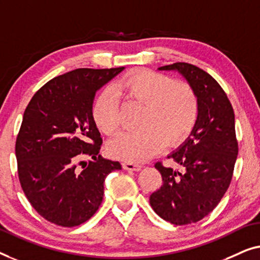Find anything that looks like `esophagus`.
<instances>
[{
    "label": "esophagus",
    "mask_w": 260,
    "mask_h": 260,
    "mask_svg": "<svg viewBox=\"0 0 260 260\" xmlns=\"http://www.w3.org/2000/svg\"><path fill=\"white\" fill-rule=\"evenodd\" d=\"M122 167H123V170L133 171V172H139L141 170V165H139V164H134V162H129V161L123 162Z\"/></svg>",
    "instance_id": "obj_1"
}]
</instances>
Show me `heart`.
I'll return each mask as SVG.
<instances>
[{
  "label": "heart",
  "mask_w": 260,
  "mask_h": 260,
  "mask_svg": "<svg viewBox=\"0 0 260 260\" xmlns=\"http://www.w3.org/2000/svg\"><path fill=\"white\" fill-rule=\"evenodd\" d=\"M120 95L144 108L137 129L123 131L108 144V153L125 161H144L167 142L181 144L192 133L199 116V101L193 88L148 69H135L98 94L92 116L99 129L113 134L119 128Z\"/></svg>",
  "instance_id": "obj_1"
}]
</instances>
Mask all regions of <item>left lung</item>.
<instances>
[{
    "label": "left lung",
    "instance_id": "1",
    "mask_svg": "<svg viewBox=\"0 0 260 260\" xmlns=\"http://www.w3.org/2000/svg\"><path fill=\"white\" fill-rule=\"evenodd\" d=\"M159 71L178 72L199 101L196 127L184 144L167 156L182 171L156 162L162 185L149 197L160 218L174 225H187L211 213L228 191L238 155L235 112L220 85L203 69L177 62Z\"/></svg>",
    "mask_w": 260,
    "mask_h": 260
}]
</instances>
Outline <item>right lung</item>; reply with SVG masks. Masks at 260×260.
Instances as JSON below:
<instances>
[{"label":"right lung","instance_id":"right-lung-1","mask_svg":"<svg viewBox=\"0 0 260 260\" xmlns=\"http://www.w3.org/2000/svg\"><path fill=\"white\" fill-rule=\"evenodd\" d=\"M123 69L68 72L42 86L25 108L15 146L21 187L53 224L74 228L92 218L106 177L121 170L119 161L99 155L102 139L92 106L95 93ZM86 156L93 160L86 163Z\"/></svg>","mask_w":260,"mask_h":260}]
</instances>
